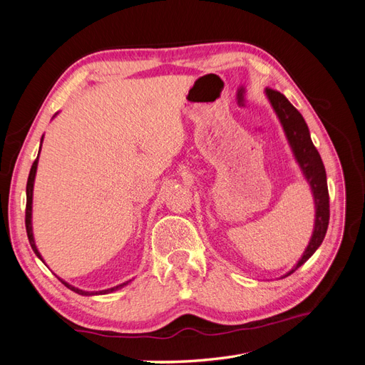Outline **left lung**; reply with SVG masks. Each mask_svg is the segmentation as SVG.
<instances>
[{"label":"left lung","instance_id":"1","mask_svg":"<svg viewBox=\"0 0 365 365\" xmlns=\"http://www.w3.org/2000/svg\"><path fill=\"white\" fill-rule=\"evenodd\" d=\"M264 94H267V98L269 101L275 115L280 120L286 140H288L292 149L295 161L300 165L304 180L311 185L315 204V222L311 240H309V245L302 254L300 260L294 264V268L289 272L283 275V277H288L295 269L300 268L306 260H309V257L318 250V247L323 244L329 225L327 178L324 164L311 140V134H309V128L303 115L297 111L294 105L282 93L267 88Z\"/></svg>","mask_w":365,"mask_h":365}]
</instances>
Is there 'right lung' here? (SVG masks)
I'll return each instance as SVG.
<instances>
[{"label":"right lung","mask_w":365,"mask_h":365,"mask_svg":"<svg viewBox=\"0 0 365 365\" xmlns=\"http://www.w3.org/2000/svg\"><path fill=\"white\" fill-rule=\"evenodd\" d=\"M42 140H43V135H42V138H41V146H42ZM41 146H39V153H41ZM39 153H38V157H36V160H35V163H33V165H31V169H30V173H29V180H27V189H26V195H27V205H26V230H27V236H29V242H30V245H31V250L35 251V254L36 256L46 263V260L42 259V256H41V252H39V250L36 248V244H35V237H33V225H31V212H33V185H35V178H36V170H38V161H39ZM58 277V275H56ZM65 286H67L68 289H71V291H74L76 294H79V295H105V294H111V292H114V291H118V289H121L123 288V286H126L129 282H125V283H121V284H117V286H114V288H109V289H103V291H83V289H79V288H76V286H73V284H70L68 282H65L63 279H61V277H58Z\"/></svg>","instance_id":"1"}]
</instances>
